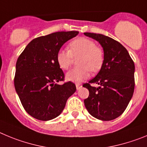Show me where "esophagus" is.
Returning a JSON list of instances; mask_svg holds the SVG:
<instances>
[{
    "label": "esophagus",
    "instance_id": "esophagus-1",
    "mask_svg": "<svg viewBox=\"0 0 147 147\" xmlns=\"http://www.w3.org/2000/svg\"><path fill=\"white\" fill-rule=\"evenodd\" d=\"M75 86H76V88L78 90L80 89V88L82 87V85H81V84H80V83H76V85H75Z\"/></svg>",
    "mask_w": 147,
    "mask_h": 147
}]
</instances>
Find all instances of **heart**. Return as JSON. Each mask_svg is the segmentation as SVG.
I'll use <instances>...</instances> for the list:
<instances>
[{
    "mask_svg": "<svg viewBox=\"0 0 147 147\" xmlns=\"http://www.w3.org/2000/svg\"><path fill=\"white\" fill-rule=\"evenodd\" d=\"M78 57V64L80 67L72 69L66 75V78L69 81L80 83L89 77L90 70L92 72H98L104 61V51L92 39L80 37L69 43V51L59 50L56 55V61L61 69H68L74 59Z\"/></svg>",
    "mask_w": 147,
    "mask_h": 147,
    "instance_id": "obj_1",
    "label": "heart"
}]
</instances>
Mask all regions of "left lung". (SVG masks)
Returning <instances> with one entry per match:
<instances>
[{"mask_svg":"<svg viewBox=\"0 0 147 147\" xmlns=\"http://www.w3.org/2000/svg\"><path fill=\"white\" fill-rule=\"evenodd\" d=\"M99 42L104 51V61L100 71L83 87L89 92L84 104L88 113L102 121H111L125 111L135 88V64L127 49L107 36L84 33ZM98 84V88L92 87Z\"/></svg>","mask_w":147,"mask_h":147,"instance_id":"1","label":"left lung"}]
</instances>
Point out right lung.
Wrapping results in <instances>:
<instances>
[{
	"label": "right lung",
	"mask_w": 147,
	"mask_h": 147,
	"mask_svg": "<svg viewBox=\"0 0 147 147\" xmlns=\"http://www.w3.org/2000/svg\"><path fill=\"white\" fill-rule=\"evenodd\" d=\"M78 31H60L33 39L16 63L14 87L22 106L32 117L48 121L61 114L76 91L72 82L62 85L64 74L56 61L62 45Z\"/></svg>",
	"instance_id": "right-lung-1"
}]
</instances>
